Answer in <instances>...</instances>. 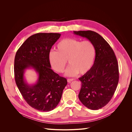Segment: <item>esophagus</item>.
<instances>
[{
    "instance_id": "esophagus-1",
    "label": "esophagus",
    "mask_w": 132,
    "mask_h": 132,
    "mask_svg": "<svg viewBox=\"0 0 132 132\" xmlns=\"http://www.w3.org/2000/svg\"><path fill=\"white\" fill-rule=\"evenodd\" d=\"M74 79H67V81H68V82H70L71 81H72L73 80H74Z\"/></svg>"
}]
</instances>
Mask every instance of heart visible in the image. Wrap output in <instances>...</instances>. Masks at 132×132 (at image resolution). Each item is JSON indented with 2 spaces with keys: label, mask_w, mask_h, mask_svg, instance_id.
Instances as JSON below:
<instances>
[{
  "label": "heart",
  "mask_w": 132,
  "mask_h": 132,
  "mask_svg": "<svg viewBox=\"0 0 132 132\" xmlns=\"http://www.w3.org/2000/svg\"><path fill=\"white\" fill-rule=\"evenodd\" d=\"M57 51H51L48 55L50 64L59 73L64 71L67 61L70 65L65 71V75L74 77L79 74H85L94 65L96 49L90 41H82L75 38H65L56 46Z\"/></svg>",
  "instance_id": "b5f03b06"
}]
</instances>
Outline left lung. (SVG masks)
I'll list each match as a JSON object with an SVG mask.
<instances>
[{
	"mask_svg": "<svg viewBox=\"0 0 132 132\" xmlns=\"http://www.w3.org/2000/svg\"><path fill=\"white\" fill-rule=\"evenodd\" d=\"M73 33L89 39L95 47L93 67L79 78L81 88L78 96L85 107L97 110L109 102L116 90L119 80L117 60L109 44L98 34L92 31H73Z\"/></svg>",
	"mask_w": 132,
	"mask_h": 132,
	"instance_id": "left-lung-1",
	"label": "left lung"
}]
</instances>
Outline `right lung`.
<instances>
[{
    "label": "right lung",
    "mask_w": 132,
    "mask_h": 132,
    "mask_svg": "<svg viewBox=\"0 0 132 132\" xmlns=\"http://www.w3.org/2000/svg\"><path fill=\"white\" fill-rule=\"evenodd\" d=\"M61 34L38 33L31 36L23 43L15 55V80L23 98L31 107L48 112L57 107L67 85V79L51 69L48 55L52 47ZM32 69L38 78L29 85L24 78L25 71Z\"/></svg>",
    "instance_id": "right-lung-1"
}]
</instances>
